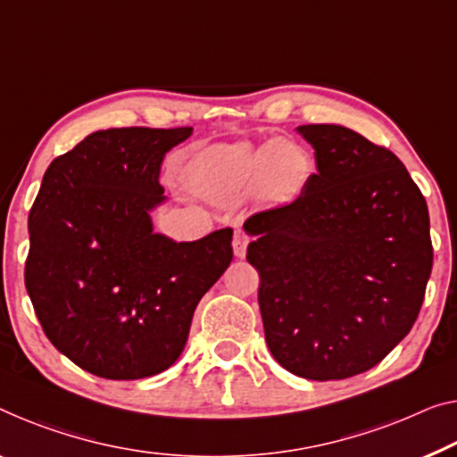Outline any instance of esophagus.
<instances>
[{
  "mask_svg": "<svg viewBox=\"0 0 457 457\" xmlns=\"http://www.w3.org/2000/svg\"><path fill=\"white\" fill-rule=\"evenodd\" d=\"M250 236L244 229H237L234 234V254L236 258H244L246 256V248H248Z\"/></svg>",
  "mask_w": 457,
  "mask_h": 457,
  "instance_id": "34e87169",
  "label": "esophagus"
}]
</instances>
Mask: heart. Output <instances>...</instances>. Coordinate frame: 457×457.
Listing matches in <instances>:
<instances>
[{
	"instance_id": "heart-1",
	"label": "heart",
	"mask_w": 457,
	"mask_h": 457,
	"mask_svg": "<svg viewBox=\"0 0 457 457\" xmlns=\"http://www.w3.org/2000/svg\"><path fill=\"white\" fill-rule=\"evenodd\" d=\"M314 174L312 154L297 141L221 143L188 163L187 185L205 199L228 205L246 195L252 203L278 207L294 203Z\"/></svg>"
}]
</instances>
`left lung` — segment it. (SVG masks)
I'll return each instance as SVG.
<instances>
[{"mask_svg": "<svg viewBox=\"0 0 457 457\" xmlns=\"http://www.w3.org/2000/svg\"><path fill=\"white\" fill-rule=\"evenodd\" d=\"M318 172L294 203L244 223L264 338L305 379L378 365L408 332L433 267L428 209L404 163L343 125H302Z\"/></svg>", "mask_w": 457, "mask_h": 457, "instance_id": "8db88e82", "label": "left lung"}]
</instances>
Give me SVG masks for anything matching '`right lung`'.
<instances>
[{
    "label": "right lung",
    "mask_w": 457,
    "mask_h": 457,
    "mask_svg": "<svg viewBox=\"0 0 457 457\" xmlns=\"http://www.w3.org/2000/svg\"><path fill=\"white\" fill-rule=\"evenodd\" d=\"M193 127L106 129L51 162L29 215L24 281L46 338L106 379L168 370L196 303L229 267L231 231L155 234L160 168Z\"/></svg>",
    "instance_id": "right-lung-1"
}]
</instances>
